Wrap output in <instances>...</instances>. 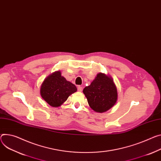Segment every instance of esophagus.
Wrapping results in <instances>:
<instances>
[{"label":"esophagus","instance_id":"34e87169","mask_svg":"<svg viewBox=\"0 0 161 161\" xmlns=\"http://www.w3.org/2000/svg\"><path fill=\"white\" fill-rule=\"evenodd\" d=\"M78 91L79 92H82V91H83V87H82L81 86H78Z\"/></svg>","mask_w":161,"mask_h":161}]
</instances>
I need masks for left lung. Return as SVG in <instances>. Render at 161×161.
Segmentation results:
<instances>
[{"label": "left lung", "instance_id": "1", "mask_svg": "<svg viewBox=\"0 0 161 161\" xmlns=\"http://www.w3.org/2000/svg\"><path fill=\"white\" fill-rule=\"evenodd\" d=\"M83 92L91 108L100 113L112 108L118 99V92L113 80L103 73H99Z\"/></svg>", "mask_w": 161, "mask_h": 161}]
</instances>
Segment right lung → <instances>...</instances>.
I'll list each match as a JSON object with an SVG mask.
<instances>
[{
	"instance_id": "add662e5",
	"label": "right lung",
	"mask_w": 161,
	"mask_h": 161,
	"mask_svg": "<svg viewBox=\"0 0 161 161\" xmlns=\"http://www.w3.org/2000/svg\"><path fill=\"white\" fill-rule=\"evenodd\" d=\"M76 91V86L62 76L60 71L49 76L43 81L40 88L42 98L54 107L61 105L70 94Z\"/></svg>"
}]
</instances>
